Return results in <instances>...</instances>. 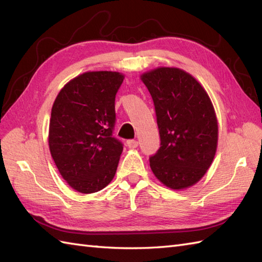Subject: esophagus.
I'll use <instances>...</instances> for the list:
<instances>
[{
  "label": "esophagus",
  "mask_w": 262,
  "mask_h": 262,
  "mask_svg": "<svg viewBox=\"0 0 262 262\" xmlns=\"http://www.w3.org/2000/svg\"><path fill=\"white\" fill-rule=\"evenodd\" d=\"M127 146H128L129 148H136V147L138 146V142L135 139H129V140H127Z\"/></svg>",
  "instance_id": "obj_1"
}]
</instances>
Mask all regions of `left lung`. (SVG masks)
Masks as SVG:
<instances>
[{
	"instance_id": "left-lung-1",
	"label": "left lung",
	"mask_w": 262,
	"mask_h": 262,
	"mask_svg": "<svg viewBox=\"0 0 262 262\" xmlns=\"http://www.w3.org/2000/svg\"><path fill=\"white\" fill-rule=\"evenodd\" d=\"M155 106L160 147L149 165L164 185L185 189L209 168L218 143V124L208 94L190 74L158 67L142 76Z\"/></svg>"
}]
</instances>
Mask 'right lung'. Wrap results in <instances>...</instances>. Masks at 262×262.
<instances>
[{
	"label": "right lung",
	"mask_w": 262,
	"mask_h": 262,
	"mask_svg": "<svg viewBox=\"0 0 262 262\" xmlns=\"http://www.w3.org/2000/svg\"><path fill=\"white\" fill-rule=\"evenodd\" d=\"M124 75L86 72L70 80L52 107L49 146L62 177L82 193L102 190L118 166L123 144L113 136L115 97Z\"/></svg>",
	"instance_id": "right-lung-1"
}]
</instances>
